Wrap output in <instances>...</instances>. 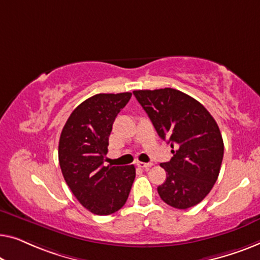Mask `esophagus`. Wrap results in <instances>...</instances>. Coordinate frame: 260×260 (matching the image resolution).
Instances as JSON below:
<instances>
[{
	"label": "esophagus",
	"instance_id": "esophagus-1",
	"mask_svg": "<svg viewBox=\"0 0 260 260\" xmlns=\"http://www.w3.org/2000/svg\"><path fill=\"white\" fill-rule=\"evenodd\" d=\"M137 166L140 167V168H149L153 166L152 162H141V161H138L137 162Z\"/></svg>",
	"mask_w": 260,
	"mask_h": 260
}]
</instances>
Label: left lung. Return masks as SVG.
Returning a JSON list of instances; mask_svg holds the SVG:
<instances>
[{
  "label": "left lung",
  "mask_w": 260,
  "mask_h": 260,
  "mask_svg": "<svg viewBox=\"0 0 260 260\" xmlns=\"http://www.w3.org/2000/svg\"><path fill=\"white\" fill-rule=\"evenodd\" d=\"M159 137L171 142L173 156L160 164L166 180L158 187L164 202L179 210L194 206L217 181L224 156L219 127L206 108L173 88L134 90Z\"/></svg>",
  "instance_id": "8db88e82"
}]
</instances>
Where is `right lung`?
Segmentation results:
<instances>
[{"instance_id":"add662e5","label":"right lung","mask_w":260,"mask_h":260,"mask_svg":"<svg viewBox=\"0 0 260 260\" xmlns=\"http://www.w3.org/2000/svg\"><path fill=\"white\" fill-rule=\"evenodd\" d=\"M132 93L96 94L72 112L58 141V162L67 185L83 207L99 215L127 202L135 167L104 166L113 122Z\"/></svg>"}]
</instances>
